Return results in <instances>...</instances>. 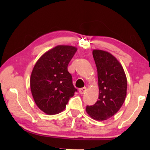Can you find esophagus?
<instances>
[{"mask_svg":"<svg viewBox=\"0 0 150 150\" xmlns=\"http://www.w3.org/2000/svg\"><path fill=\"white\" fill-rule=\"evenodd\" d=\"M86 91H87V88L86 87L79 88V92L80 94H84Z\"/></svg>","mask_w":150,"mask_h":150,"instance_id":"esophagus-1","label":"esophagus"}]
</instances>
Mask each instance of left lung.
<instances>
[{
  "label": "left lung",
  "mask_w": 150,
  "mask_h": 150,
  "mask_svg": "<svg viewBox=\"0 0 150 150\" xmlns=\"http://www.w3.org/2000/svg\"><path fill=\"white\" fill-rule=\"evenodd\" d=\"M98 73L99 95L95 105L87 106L86 111L96 120H105L120 110L126 96L127 79L123 67L110 53L93 51Z\"/></svg>",
  "instance_id": "8db88e82"
}]
</instances>
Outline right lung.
<instances>
[{
    "label": "right lung",
    "instance_id": "right-lung-1",
    "mask_svg": "<svg viewBox=\"0 0 150 150\" xmlns=\"http://www.w3.org/2000/svg\"><path fill=\"white\" fill-rule=\"evenodd\" d=\"M77 48L57 45L48 51L35 63L30 77V88L34 101L47 115L63 111L75 92L67 66Z\"/></svg>",
    "mask_w": 150,
    "mask_h": 150
}]
</instances>
